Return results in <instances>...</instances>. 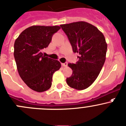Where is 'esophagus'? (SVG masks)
<instances>
[{"instance_id": "esophagus-1", "label": "esophagus", "mask_w": 126, "mask_h": 126, "mask_svg": "<svg viewBox=\"0 0 126 126\" xmlns=\"http://www.w3.org/2000/svg\"><path fill=\"white\" fill-rule=\"evenodd\" d=\"M62 65L63 66H68V63H62Z\"/></svg>"}]
</instances>
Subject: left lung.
Returning <instances> with one entry per match:
<instances>
[{"mask_svg":"<svg viewBox=\"0 0 126 126\" xmlns=\"http://www.w3.org/2000/svg\"><path fill=\"white\" fill-rule=\"evenodd\" d=\"M68 36L74 53H79L76 64L69 63L73 74L66 79L68 85L76 90H84L94 83L106 60L107 44L100 31L85 21L61 24Z\"/></svg>","mask_w":126,"mask_h":126,"instance_id":"1","label":"left lung"}]
</instances>
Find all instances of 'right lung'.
I'll return each mask as SVG.
<instances>
[{
  "mask_svg": "<svg viewBox=\"0 0 126 126\" xmlns=\"http://www.w3.org/2000/svg\"><path fill=\"white\" fill-rule=\"evenodd\" d=\"M60 28L59 26H32L23 31L15 41L13 53L19 76L31 89L37 92L50 88L53 73L61 68L59 61L46 57L42 53Z\"/></svg>",
  "mask_w": 126,
  "mask_h": 126,
  "instance_id": "right-lung-1",
  "label": "right lung"
}]
</instances>
